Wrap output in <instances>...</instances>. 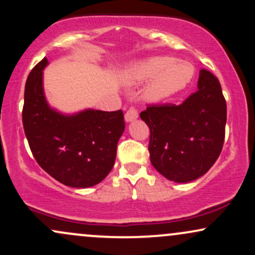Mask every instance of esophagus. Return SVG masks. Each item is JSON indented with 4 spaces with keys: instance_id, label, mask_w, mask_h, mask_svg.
<instances>
[{
    "instance_id": "esophagus-1",
    "label": "esophagus",
    "mask_w": 255,
    "mask_h": 255,
    "mask_svg": "<svg viewBox=\"0 0 255 255\" xmlns=\"http://www.w3.org/2000/svg\"><path fill=\"white\" fill-rule=\"evenodd\" d=\"M137 116H139L137 115V111L134 109V108H130V109L125 114V120L126 122H131L134 121V120H136Z\"/></svg>"
}]
</instances>
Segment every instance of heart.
Masks as SVG:
<instances>
[{
  "mask_svg": "<svg viewBox=\"0 0 255 255\" xmlns=\"http://www.w3.org/2000/svg\"><path fill=\"white\" fill-rule=\"evenodd\" d=\"M194 67L186 61H175L169 56H152L134 64L129 71L133 84L140 85L150 80L142 91V99L157 103L171 97L191 83Z\"/></svg>",
  "mask_w": 255,
  "mask_h": 255,
  "instance_id": "b5f03b06",
  "label": "heart"
}]
</instances>
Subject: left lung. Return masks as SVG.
<instances>
[{
	"label": "left lung",
	"instance_id": "left-lung-1",
	"mask_svg": "<svg viewBox=\"0 0 255 255\" xmlns=\"http://www.w3.org/2000/svg\"><path fill=\"white\" fill-rule=\"evenodd\" d=\"M140 118L151 131L152 165L174 182L203 176L223 148L227 103L218 79L205 69L199 74L198 90L182 103L151 105Z\"/></svg>",
	"mask_w": 255,
	"mask_h": 255
}]
</instances>
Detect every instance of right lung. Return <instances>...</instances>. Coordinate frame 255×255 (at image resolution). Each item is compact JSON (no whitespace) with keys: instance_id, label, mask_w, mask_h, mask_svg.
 I'll list each match as a JSON object with an SVG mask.
<instances>
[{"instance_id":"1","label":"right lung","mask_w":255,"mask_h":255,"mask_svg":"<svg viewBox=\"0 0 255 255\" xmlns=\"http://www.w3.org/2000/svg\"><path fill=\"white\" fill-rule=\"evenodd\" d=\"M48 64L44 57L25 85L22 124L28 145L38 164L58 182L73 188L96 186L115 164L124 113L85 109L63 114L51 108L43 86Z\"/></svg>"}]
</instances>
